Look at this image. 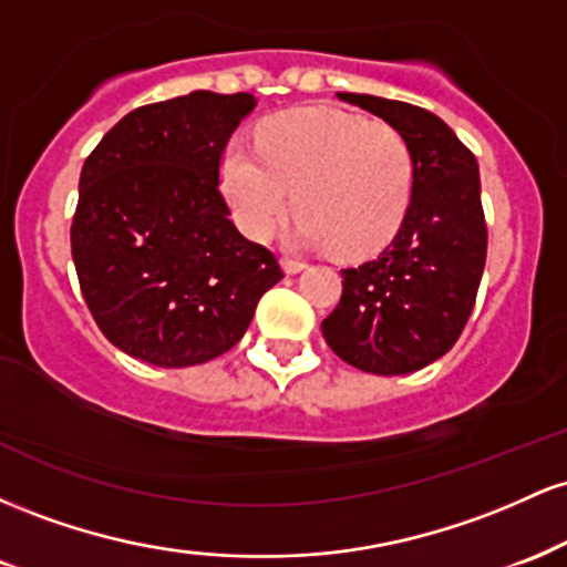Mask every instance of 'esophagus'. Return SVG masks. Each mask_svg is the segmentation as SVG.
Here are the masks:
<instances>
[{
    "label": "esophagus",
    "instance_id": "esophagus-1",
    "mask_svg": "<svg viewBox=\"0 0 567 567\" xmlns=\"http://www.w3.org/2000/svg\"><path fill=\"white\" fill-rule=\"evenodd\" d=\"M303 261H298V258H282V271L285 275H298V271H303Z\"/></svg>",
    "mask_w": 567,
    "mask_h": 567
}]
</instances>
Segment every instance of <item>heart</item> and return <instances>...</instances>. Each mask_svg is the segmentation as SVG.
Returning a JSON list of instances; mask_svg holds the SVG:
<instances>
[{
	"label": "heart",
	"instance_id": "b5f03b06",
	"mask_svg": "<svg viewBox=\"0 0 567 567\" xmlns=\"http://www.w3.org/2000/svg\"><path fill=\"white\" fill-rule=\"evenodd\" d=\"M220 186L252 239L275 234L290 210L296 237L338 256H368L394 237L413 194V154L386 122L298 106L261 122L256 148L231 141Z\"/></svg>",
	"mask_w": 567,
	"mask_h": 567
}]
</instances>
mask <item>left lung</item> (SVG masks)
<instances>
[{"instance_id":"left-lung-1","label":"left lung","mask_w":567,"mask_h":567,"mask_svg":"<svg viewBox=\"0 0 567 567\" xmlns=\"http://www.w3.org/2000/svg\"><path fill=\"white\" fill-rule=\"evenodd\" d=\"M338 97L400 130L413 154V194L386 250L341 271V301L322 320V336L349 365L405 375L451 351L472 315L487 252L477 159L426 109Z\"/></svg>"}]
</instances>
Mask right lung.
<instances>
[{
  "label": "right lung",
  "instance_id": "1",
  "mask_svg": "<svg viewBox=\"0 0 567 567\" xmlns=\"http://www.w3.org/2000/svg\"><path fill=\"white\" fill-rule=\"evenodd\" d=\"M250 93L197 90L122 116L84 159L71 256L101 333L135 360L188 368L229 351L282 279L229 220L224 148Z\"/></svg>",
  "mask_w": 567,
  "mask_h": 567
}]
</instances>
